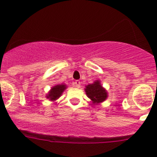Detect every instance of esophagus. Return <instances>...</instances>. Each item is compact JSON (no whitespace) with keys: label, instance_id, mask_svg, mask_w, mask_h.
Returning a JSON list of instances; mask_svg holds the SVG:
<instances>
[{"label":"esophagus","instance_id":"1","mask_svg":"<svg viewBox=\"0 0 157 157\" xmlns=\"http://www.w3.org/2000/svg\"><path fill=\"white\" fill-rule=\"evenodd\" d=\"M74 84H75V86L77 87H80V80H76V81L74 82Z\"/></svg>","mask_w":157,"mask_h":157}]
</instances>
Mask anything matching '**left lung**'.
<instances>
[{
	"label": "left lung",
	"mask_w": 157,
	"mask_h": 157,
	"mask_svg": "<svg viewBox=\"0 0 157 157\" xmlns=\"http://www.w3.org/2000/svg\"><path fill=\"white\" fill-rule=\"evenodd\" d=\"M84 90L87 96L91 100L94 105H99L108 98V92L106 89L102 87L101 81L98 80L86 86Z\"/></svg>",
	"instance_id": "obj_1"
}]
</instances>
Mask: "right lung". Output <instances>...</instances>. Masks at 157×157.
<instances>
[{
	"label": "right lung",
	"mask_w": 157,
	"mask_h": 157,
	"mask_svg": "<svg viewBox=\"0 0 157 157\" xmlns=\"http://www.w3.org/2000/svg\"><path fill=\"white\" fill-rule=\"evenodd\" d=\"M67 87V86L64 84V83L56 84V85L53 86L50 89V90L48 92L45 98L49 99V101H54L57 100V99L60 98V96L62 95V94L63 93V91L66 90Z\"/></svg>",
	"instance_id": "1"
}]
</instances>
